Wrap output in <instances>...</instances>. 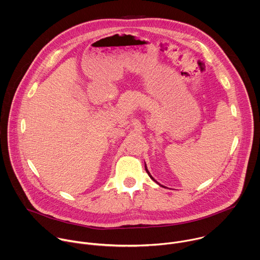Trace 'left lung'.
Wrapping results in <instances>:
<instances>
[{
    "label": "left lung",
    "mask_w": 260,
    "mask_h": 260,
    "mask_svg": "<svg viewBox=\"0 0 260 260\" xmlns=\"http://www.w3.org/2000/svg\"><path fill=\"white\" fill-rule=\"evenodd\" d=\"M145 168H146V171H147V174H148V175H149V177H150V178H151V179H152V180H153V181H155V180H154V179H153V178H152V176H151V175H150V172H149V171H148V169H147V167H146V165H145Z\"/></svg>",
    "instance_id": "obj_1"
}]
</instances>
